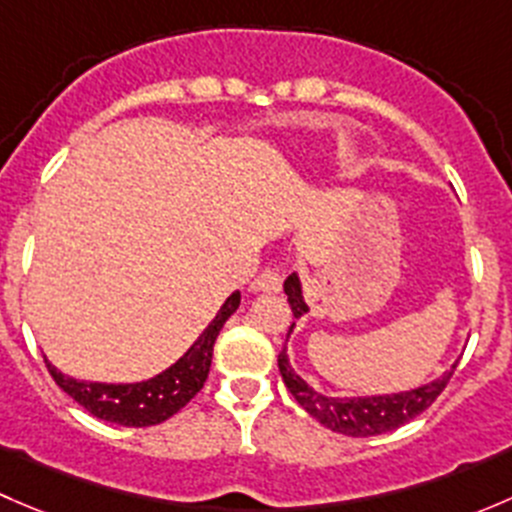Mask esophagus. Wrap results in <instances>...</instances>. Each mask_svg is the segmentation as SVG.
<instances>
[{
    "label": "esophagus",
    "instance_id": "esophagus-1",
    "mask_svg": "<svg viewBox=\"0 0 512 512\" xmlns=\"http://www.w3.org/2000/svg\"><path fill=\"white\" fill-rule=\"evenodd\" d=\"M252 292H280L282 289V275L275 267H267L260 275L255 277V282L250 285Z\"/></svg>",
    "mask_w": 512,
    "mask_h": 512
}]
</instances>
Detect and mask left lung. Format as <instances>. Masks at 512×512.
<instances>
[{"label": "left lung", "instance_id": "left-lung-1", "mask_svg": "<svg viewBox=\"0 0 512 512\" xmlns=\"http://www.w3.org/2000/svg\"><path fill=\"white\" fill-rule=\"evenodd\" d=\"M285 292L294 317L299 319L304 312H309V307L304 304L302 285H299L297 275L287 277ZM292 329L294 324L289 327V332H292ZM277 364H280L282 381H285L289 394L294 396V401H297L309 416H314L322 426L332 428V431L354 438L379 436V433L396 431V428H401L404 423L414 421L418 414H423V411L438 399V394L446 389V384L453 376V369H456V364H453L451 371L438 376L431 384L418 386V389L411 391H401V394L334 399V396H324L319 394V391H314L302 376L294 374V369L289 366L287 359V347H282L280 356H277Z\"/></svg>", "mask_w": 512, "mask_h": 512}]
</instances>
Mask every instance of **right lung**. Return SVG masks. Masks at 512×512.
<instances>
[{
  "label": "right lung",
  "mask_w": 512,
  "mask_h": 512,
  "mask_svg": "<svg viewBox=\"0 0 512 512\" xmlns=\"http://www.w3.org/2000/svg\"><path fill=\"white\" fill-rule=\"evenodd\" d=\"M240 307V292H232L220 307L218 317L208 324L203 334L195 339L170 369L138 384H98V381H76L64 376L46 361V369L54 376L61 391L71 396L76 404L84 406L91 416L118 426H156L165 418L178 414L200 389L210 374L213 347L223 324Z\"/></svg>",
  "instance_id": "1"
}]
</instances>
